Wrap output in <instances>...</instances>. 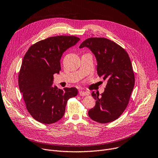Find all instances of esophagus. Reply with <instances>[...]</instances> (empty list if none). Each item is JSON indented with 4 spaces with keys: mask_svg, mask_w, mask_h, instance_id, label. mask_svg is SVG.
Listing matches in <instances>:
<instances>
[{
    "mask_svg": "<svg viewBox=\"0 0 158 158\" xmlns=\"http://www.w3.org/2000/svg\"><path fill=\"white\" fill-rule=\"evenodd\" d=\"M79 95L81 96H86V95H88V93L87 92H86V91L80 90L79 91Z\"/></svg>",
    "mask_w": 158,
    "mask_h": 158,
    "instance_id": "1",
    "label": "esophagus"
}]
</instances>
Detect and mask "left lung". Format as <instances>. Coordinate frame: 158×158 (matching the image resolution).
<instances>
[{
    "instance_id": "obj_1",
    "label": "left lung",
    "mask_w": 158,
    "mask_h": 158,
    "mask_svg": "<svg viewBox=\"0 0 158 158\" xmlns=\"http://www.w3.org/2000/svg\"><path fill=\"white\" fill-rule=\"evenodd\" d=\"M86 47L97 61L98 76L107 80L104 93L92 94L96 100L88 111L93 120L106 123L117 120L125 111L135 86V74L127 52L121 46L105 38H89L79 48Z\"/></svg>"
}]
</instances>
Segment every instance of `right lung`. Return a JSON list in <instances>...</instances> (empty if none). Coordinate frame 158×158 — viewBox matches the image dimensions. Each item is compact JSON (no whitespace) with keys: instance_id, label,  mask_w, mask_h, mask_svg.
I'll return each mask as SVG.
<instances>
[{"instance_id":"right-lung-1","label":"right lung","mask_w":158,"mask_h":158,"mask_svg":"<svg viewBox=\"0 0 158 158\" xmlns=\"http://www.w3.org/2000/svg\"><path fill=\"white\" fill-rule=\"evenodd\" d=\"M80 39L73 36L49 37L31 45L25 54L19 75V85L26 108L33 118L54 123L64 114L69 99L76 97V88L53 87L54 74L61 70L63 53Z\"/></svg>"}]
</instances>
